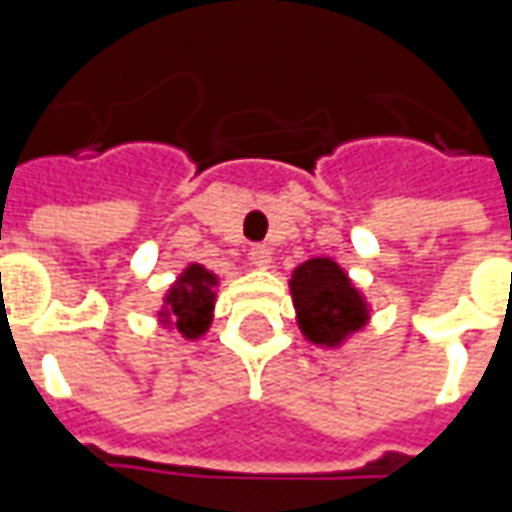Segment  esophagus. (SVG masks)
Segmentation results:
<instances>
[{"mask_svg": "<svg viewBox=\"0 0 512 512\" xmlns=\"http://www.w3.org/2000/svg\"><path fill=\"white\" fill-rule=\"evenodd\" d=\"M249 260L255 263V266L266 268L271 263V249L266 244H252L249 246Z\"/></svg>", "mask_w": 512, "mask_h": 512, "instance_id": "obj_1", "label": "esophagus"}]
</instances>
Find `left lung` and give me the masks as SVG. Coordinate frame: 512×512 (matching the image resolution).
Segmentation results:
<instances>
[{
	"label": "left lung",
	"mask_w": 512,
	"mask_h": 512,
	"mask_svg": "<svg viewBox=\"0 0 512 512\" xmlns=\"http://www.w3.org/2000/svg\"><path fill=\"white\" fill-rule=\"evenodd\" d=\"M301 332L321 345L343 343L365 326L367 307L345 271L329 257H312L293 271L290 279Z\"/></svg>",
	"instance_id": "8db88e82"
}]
</instances>
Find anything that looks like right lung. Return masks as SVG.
Segmentation results:
<instances>
[{
  "instance_id": "1",
  "label": "right lung",
  "mask_w": 512,
  "mask_h": 512,
  "mask_svg": "<svg viewBox=\"0 0 512 512\" xmlns=\"http://www.w3.org/2000/svg\"><path fill=\"white\" fill-rule=\"evenodd\" d=\"M213 285H216V277L211 271H205V268L194 263V266L183 271V277L167 293L164 318L183 337L194 340L208 329L213 310Z\"/></svg>"
}]
</instances>
